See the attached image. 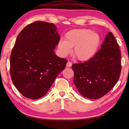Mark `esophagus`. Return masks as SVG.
<instances>
[{
    "instance_id": "34e87169",
    "label": "esophagus",
    "mask_w": 129,
    "mask_h": 129,
    "mask_svg": "<svg viewBox=\"0 0 129 129\" xmlns=\"http://www.w3.org/2000/svg\"><path fill=\"white\" fill-rule=\"evenodd\" d=\"M72 65V63L69 61L66 63V67H68V68H70V67H71Z\"/></svg>"
}]
</instances>
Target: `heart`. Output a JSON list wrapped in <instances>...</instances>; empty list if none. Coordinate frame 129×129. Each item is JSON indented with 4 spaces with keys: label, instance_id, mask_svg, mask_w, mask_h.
I'll use <instances>...</instances> for the list:
<instances>
[{
    "label": "heart",
    "instance_id": "obj_1",
    "mask_svg": "<svg viewBox=\"0 0 129 129\" xmlns=\"http://www.w3.org/2000/svg\"><path fill=\"white\" fill-rule=\"evenodd\" d=\"M64 39L60 40L57 44L60 55L66 57L74 47V56L82 61L91 59L96 54L101 42L100 35L89 29L71 30L66 33Z\"/></svg>",
    "mask_w": 129,
    "mask_h": 129
}]
</instances>
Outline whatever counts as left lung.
I'll return each instance as SVG.
<instances>
[{"label":"left lung","mask_w":129,"mask_h":129,"mask_svg":"<svg viewBox=\"0 0 129 129\" xmlns=\"http://www.w3.org/2000/svg\"><path fill=\"white\" fill-rule=\"evenodd\" d=\"M73 82L83 96L100 99L113 89L120 76L121 53L112 32L108 33L96 54L83 63H75Z\"/></svg>","instance_id":"1"}]
</instances>
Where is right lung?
I'll use <instances>...</instances> for the list:
<instances>
[{"label":"right lung","instance_id":"right-lung-1","mask_svg":"<svg viewBox=\"0 0 129 129\" xmlns=\"http://www.w3.org/2000/svg\"><path fill=\"white\" fill-rule=\"evenodd\" d=\"M53 23L36 21L17 36L10 57L12 82L23 96L38 99L46 94L68 60L54 49L59 41Z\"/></svg>","mask_w":129,"mask_h":129}]
</instances>
